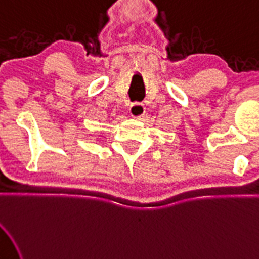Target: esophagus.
<instances>
[{
  "label": "esophagus",
  "instance_id": "34e87169",
  "mask_svg": "<svg viewBox=\"0 0 259 259\" xmlns=\"http://www.w3.org/2000/svg\"><path fill=\"white\" fill-rule=\"evenodd\" d=\"M129 114H130V116L134 117V119H142L143 115L145 114L144 105L140 103L132 104V105H130V109H129Z\"/></svg>",
  "mask_w": 259,
  "mask_h": 259
}]
</instances>
